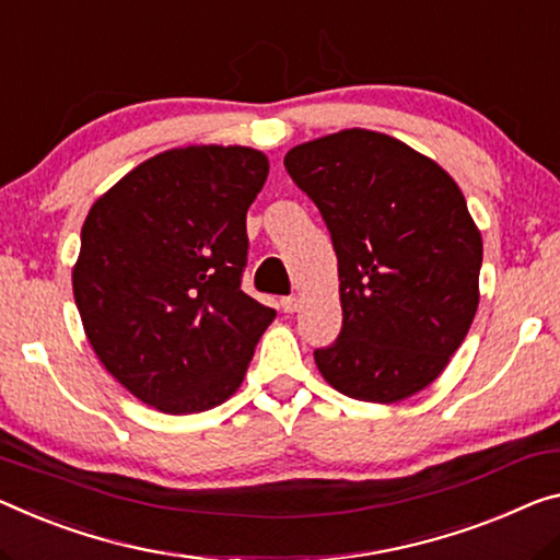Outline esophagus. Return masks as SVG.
I'll use <instances>...</instances> for the list:
<instances>
[{
  "label": "esophagus",
  "instance_id": "esophagus-1",
  "mask_svg": "<svg viewBox=\"0 0 560 560\" xmlns=\"http://www.w3.org/2000/svg\"><path fill=\"white\" fill-rule=\"evenodd\" d=\"M280 307L285 310V313H298V310H300V298H295V295L282 298L280 300Z\"/></svg>",
  "mask_w": 560,
  "mask_h": 560
}]
</instances>
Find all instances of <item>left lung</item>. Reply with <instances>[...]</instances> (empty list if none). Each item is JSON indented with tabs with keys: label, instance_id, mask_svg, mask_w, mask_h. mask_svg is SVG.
Listing matches in <instances>:
<instances>
[{
	"label": "left lung",
	"instance_id": "1",
	"mask_svg": "<svg viewBox=\"0 0 560 560\" xmlns=\"http://www.w3.org/2000/svg\"><path fill=\"white\" fill-rule=\"evenodd\" d=\"M338 255L342 330L315 365L335 390L400 402L443 373L476 317L483 240L438 162L390 135L340 130L285 154Z\"/></svg>",
	"mask_w": 560,
	"mask_h": 560
}]
</instances>
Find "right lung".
Here are the masks:
<instances>
[{"mask_svg":"<svg viewBox=\"0 0 560 560\" xmlns=\"http://www.w3.org/2000/svg\"><path fill=\"white\" fill-rule=\"evenodd\" d=\"M270 162L240 144L144 160L92 205L72 268L84 332L119 385L170 416L243 383L275 310L240 290L245 218Z\"/></svg>","mask_w":560,"mask_h":560,"instance_id":"1","label":"right lung"}]
</instances>
